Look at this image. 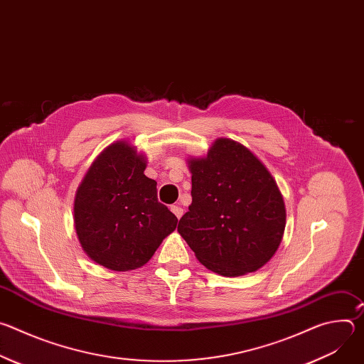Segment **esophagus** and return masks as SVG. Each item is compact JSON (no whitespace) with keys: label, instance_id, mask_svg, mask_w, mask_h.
<instances>
[{"label":"esophagus","instance_id":"34e87169","mask_svg":"<svg viewBox=\"0 0 364 364\" xmlns=\"http://www.w3.org/2000/svg\"><path fill=\"white\" fill-rule=\"evenodd\" d=\"M171 212L177 216V219H180L181 216H183V209H181V207L180 205H171Z\"/></svg>","mask_w":364,"mask_h":364}]
</instances>
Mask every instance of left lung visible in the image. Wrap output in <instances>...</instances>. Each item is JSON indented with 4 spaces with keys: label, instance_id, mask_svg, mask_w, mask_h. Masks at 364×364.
<instances>
[{
    "label": "left lung",
    "instance_id": "8db88e82",
    "mask_svg": "<svg viewBox=\"0 0 364 364\" xmlns=\"http://www.w3.org/2000/svg\"><path fill=\"white\" fill-rule=\"evenodd\" d=\"M191 197L178 233L207 269L240 277L275 255L285 204L265 166L242 144L219 138L204 159L188 161Z\"/></svg>",
    "mask_w": 364,
    "mask_h": 364
}]
</instances>
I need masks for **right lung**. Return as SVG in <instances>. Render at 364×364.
Returning <instances> with one entry per match:
<instances>
[{
	"instance_id": "obj_1",
	"label": "right lung",
	"mask_w": 364,
	"mask_h": 364,
	"mask_svg": "<svg viewBox=\"0 0 364 364\" xmlns=\"http://www.w3.org/2000/svg\"><path fill=\"white\" fill-rule=\"evenodd\" d=\"M145 159L124 141L93 161L75 198V228L86 255L112 271L145 265L176 230L177 218L144 174Z\"/></svg>"
}]
</instances>
